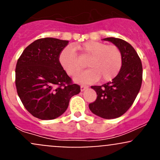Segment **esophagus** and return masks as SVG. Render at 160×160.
<instances>
[{
	"mask_svg": "<svg viewBox=\"0 0 160 160\" xmlns=\"http://www.w3.org/2000/svg\"><path fill=\"white\" fill-rule=\"evenodd\" d=\"M87 88H88V86H85V85H81V86H80V90H81V91H83V90H86Z\"/></svg>",
	"mask_w": 160,
	"mask_h": 160,
	"instance_id": "34e87169",
	"label": "esophagus"
}]
</instances>
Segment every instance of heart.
<instances>
[{"mask_svg": "<svg viewBox=\"0 0 160 160\" xmlns=\"http://www.w3.org/2000/svg\"><path fill=\"white\" fill-rule=\"evenodd\" d=\"M76 50L80 52L82 58L89 59L88 66L90 70L79 73L74 78L79 83H93L100 78L102 81H109L118 75L122 68V55L118 47L90 41L74 48L67 46L59 53V63L70 76L75 75L83 68Z\"/></svg>", "mask_w": 160, "mask_h": 160, "instance_id": "b5f03b06", "label": "heart"}]
</instances>
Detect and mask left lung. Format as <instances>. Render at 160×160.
Instances as JSON below:
<instances>
[{
    "mask_svg": "<svg viewBox=\"0 0 160 160\" xmlns=\"http://www.w3.org/2000/svg\"><path fill=\"white\" fill-rule=\"evenodd\" d=\"M104 40L121 50L122 68L111 82L91 87L98 96L94 102L89 104V108L99 117L112 119L125 114L135 101L142 82V65L136 51L125 40L113 37Z\"/></svg>",
    "mask_w": 160,
    "mask_h": 160,
    "instance_id": "obj_1",
    "label": "left lung"
}]
</instances>
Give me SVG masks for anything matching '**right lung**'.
<instances>
[{
    "instance_id": "right-lung-1",
    "label": "right lung",
    "mask_w": 160,
    "mask_h": 160,
    "mask_svg": "<svg viewBox=\"0 0 160 160\" xmlns=\"http://www.w3.org/2000/svg\"><path fill=\"white\" fill-rule=\"evenodd\" d=\"M69 41L54 38L35 40L25 48L15 69L17 93L24 107L42 120L62 115L70 98L80 92L59 61Z\"/></svg>"
}]
</instances>
